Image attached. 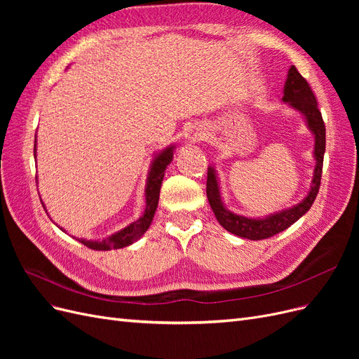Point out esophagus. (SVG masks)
I'll return each mask as SVG.
<instances>
[{
	"label": "esophagus",
	"mask_w": 359,
	"mask_h": 359,
	"mask_svg": "<svg viewBox=\"0 0 359 359\" xmlns=\"http://www.w3.org/2000/svg\"><path fill=\"white\" fill-rule=\"evenodd\" d=\"M206 137H208V132H206V128L201 124L190 126L186 130V133H184V139H186L187 144H196L201 142V140H205Z\"/></svg>",
	"instance_id": "1"
}]
</instances>
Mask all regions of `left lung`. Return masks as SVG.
<instances>
[{
	"label": "left lung",
	"instance_id": "obj_1",
	"mask_svg": "<svg viewBox=\"0 0 359 359\" xmlns=\"http://www.w3.org/2000/svg\"><path fill=\"white\" fill-rule=\"evenodd\" d=\"M281 102L287 104L290 109L297 111L302 115L304 121H306V126L314 139L313 157L316 163H314L310 190L298 203L289 206V208L260 217H247L236 214L227 208L222 198L220 180L219 175H217L215 168L208 166L206 198H208L215 219L219 220V223L227 232H231L240 238H247V240L252 241H259L269 236H274L280 232L286 231L289 226L298 222L301 217L311 208L320 186L325 154V124L322 119V114L318 109L316 97H314L307 81L298 73L295 66H290L287 72V78L283 88V99H281Z\"/></svg>",
	"mask_w": 359,
	"mask_h": 359
}]
</instances>
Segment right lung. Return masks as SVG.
<instances>
[{
	"mask_svg": "<svg viewBox=\"0 0 359 359\" xmlns=\"http://www.w3.org/2000/svg\"><path fill=\"white\" fill-rule=\"evenodd\" d=\"M34 142H36L34 144V158H36L37 157V133H36ZM173 151H175V145H169L165 149H161L154 154L153 161H151L149 169H148L147 184H145V210L136 222L127 224L121 231H118L107 238H103V240H85V238H76V240L93 250H103V252L112 248H123L140 240L142 235L148 231L151 223H153L154 214L157 211V205H158L163 177H165V172L173 158ZM36 182H39V177H36ZM43 208L46 210L45 203H43ZM60 229L64 231L62 227H60Z\"/></svg>",
	"mask_w": 359,
	"mask_h": 359,
	"instance_id": "add662e5",
	"label": "right lung"
}]
</instances>
